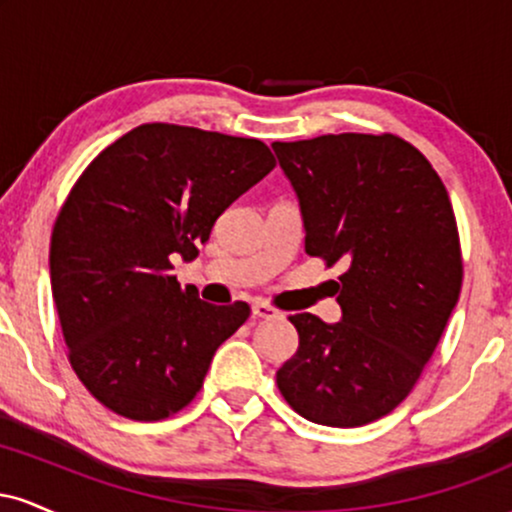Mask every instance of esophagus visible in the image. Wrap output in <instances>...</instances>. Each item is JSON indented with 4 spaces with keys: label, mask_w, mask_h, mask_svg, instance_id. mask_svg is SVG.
Instances as JSON below:
<instances>
[{
    "label": "esophagus",
    "mask_w": 512,
    "mask_h": 512,
    "mask_svg": "<svg viewBox=\"0 0 512 512\" xmlns=\"http://www.w3.org/2000/svg\"><path fill=\"white\" fill-rule=\"evenodd\" d=\"M276 315L279 313H276L269 303L257 301L255 305H252V317H255V320H269V317H276Z\"/></svg>",
    "instance_id": "34e87169"
}]
</instances>
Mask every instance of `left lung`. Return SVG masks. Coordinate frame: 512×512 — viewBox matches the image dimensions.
Here are the masks:
<instances>
[{"label": "left lung", "instance_id": "obj_1", "mask_svg": "<svg viewBox=\"0 0 512 512\" xmlns=\"http://www.w3.org/2000/svg\"><path fill=\"white\" fill-rule=\"evenodd\" d=\"M305 226V252L342 262V322L291 315L298 351L276 385L303 419L354 428L414 390L462 289L448 190L397 134H325L274 142Z\"/></svg>", "mask_w": 512, "mask_h": 512}]
</instances>
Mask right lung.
<instances>
[{"label":"right lung","instance_id":"obj_1","mask_svg":"<svg viewBox=\"0 0 512 512\" xmlns=\"http://www.w3.org/2000/svg\"><path fill=\"white\" fill-rule=\"evenodd\" d=\"M276 166L260 139L149 122L88 163L50 240V284L74 373L103 407L161 421L202 390L250 305L199 301L195 260L219 216Z\"/></svg>","mask_w":512,"mask_h":512}]
</instances>
